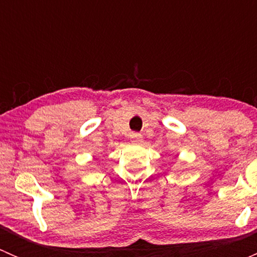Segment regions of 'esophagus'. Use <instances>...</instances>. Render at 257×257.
<instances>
[{"label":"esophagus","mask_w":257,"mask_h":257,"mask_svg":"<svg viewBox=\"0 0 257 257\" xmlns=\"http://www.w3.org/2000/svg\"><path fill=\"white\" fill-rule=\"evenodd\" d=\"M142 139H143L142 134H139V133H132L131 134V141L133 142V143H141Z\"/></svg>","instance_id":"esophagus-1"}]
</instances>
